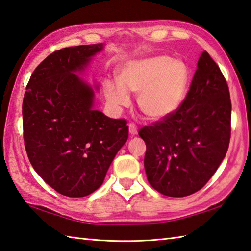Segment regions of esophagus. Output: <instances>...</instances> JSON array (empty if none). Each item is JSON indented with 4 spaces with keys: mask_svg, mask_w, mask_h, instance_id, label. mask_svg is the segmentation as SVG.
Returning <instances> with one entry per match:
<instances>
[{
    "mask_svg": "<svg viewBox=\"0 0 251 251\" xmlns=\"http://www.w3.org/2000/svg\"><path fill=\"white\" fill-rule=\"evenodd\" d=\"M129 132H130L131 135L138 134V126H136L135 124H133V122H130V124H129Z\"/></svg>",
    "mask_w": 251,
    "mask_h": 251,
    "instance_id": "obj_1",
    "label": "esophagus"
}]
</instances>
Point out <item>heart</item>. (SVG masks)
I'll use <instances>...</instances> for the list:
<instances>
[{
  "label": "heart",
  "mask_w": 251,
  "mask_h": 251,
  "mask_svg": "<svg viewBox=\"0 0 251 251\" xmlns=\"http://www.w3.org/2000/svg\"><path fill=\"white\" fill-rule=\"evenodd\" d=\"M190 71L180 60L166 55L127 61L118 71V81L103 83L107 101L116 109L130 106L129 93L138 94V105L153 120L167 118L181 105L188 91Z\"/></svg>",
  "instance_id": "heart-1"
}]
</instances>
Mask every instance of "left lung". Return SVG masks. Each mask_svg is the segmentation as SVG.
<instances>
[{"label": "left lung", "mask_w": 251, "mask_h": 251, "mask_svg": "<svg viewBox=\"0 0 251 251\" xmlns=\"http://www.w3.org/2000/svg\"><path fill=\"white\" fill-rule=\"evenodd\" d=\"M231 102L224 75L202 52L186 98L173 115L143 126L144 168L151 186L167 197L199 191L224 159L230 140Z\"/></svg>", "instance_id": "1"}]
</instances>
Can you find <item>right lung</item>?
Returning <instances> with one entry per match:
<instances>
[{
  "mask_svg": "<svg viewBox=\"0 0 251 251\" xmlns=\"http://www.w3.org/2000/svg\"><path fill=\"white\" fill-rule=\"evenodd\" d=\"M102 48L98 44L54 51L32 72L24 96L28 158L36 173L65 197L97 190L129 136L126 119L93 109L94 89L75 74Z\"/></svg>",
  "mask_w": 251,
  "mask_h": 251,
  "instance_id": "obj_1",
  "label": "right lung"
}]
</instances>
